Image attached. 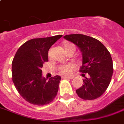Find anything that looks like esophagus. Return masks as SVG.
Wrapping results in <instances>:
<instances>
[{"label": "esophagus", "mask_w": 124, "mask_h": 124, "mask_svg": "<svg viewBox=\"0 0 124 124\" xmlns=\"http://www.w3.org/2000/svg\"><path fill=\"white\" fill-rule=\"evenodd\" d=\"M73 77H65V76L62 77V78L63 79H73Z\"/></svg>", "instance_id": "1"}]
</instances>
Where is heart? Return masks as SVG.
Segmentation results:
<instances>
[{
  "label": "heart",
  "instance_id": "1",
  "mask_svg": "<svg viewBox=\"0 0 124 124\" xmlns=\"http://www.w3.org/2000/svg\"><path fill=\"white\" fill-rule=\"evenodd\" d=\"M70 48H73L75 50V46L73 44H68L66 46V49ZM74 68H75V65L73 64L69 63V64H64V65H61L59 66L58 68V71L62 75H69L72 73Z\"/></svg>",
  "mask_w": 124,
  "mask_h": 124
}]
</instances>
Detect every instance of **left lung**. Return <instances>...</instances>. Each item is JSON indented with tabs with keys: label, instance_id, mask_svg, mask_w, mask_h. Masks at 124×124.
<instances>
[{
	"label": "left lung",
	"instance_id": "8db88e82",
	"mask_svg": "<svg viewBox=\"0 0 124 124\" xmlns=\"http://www.w3.org/2000/svg\"><path fill=\"white\" fill-rule=\"evenodd\" d=\"M64 38L77 45L82 53V65L80 72L85 79L83 80L82 86L76 90L77 94L85 100L99 98L109 86L113 73L110 53L99 40L91 37L71 34Z\"/></svg>",
	"mask_w": 124,
	"mask_h": 124
}]
</instances>
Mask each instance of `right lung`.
Instances as JSON below:
<instances>
[{
    "instance_id": "add662e5",
    "label": "right lung",
    "mask_w": 124,
    "mask_h": 124,
    "mask_svg": "<svg viewBox=\"0 0 124 124\" xmlns=\"http://www.w3.org/2000/svg\"><path fill=\"white\" fill-rule=\"evenodd\" d=\"M62 35L33 39L18 48L12 62V80L20 96L29 103L45 106L56 97L61 78L47 80L42 77L43 64L48 61V51Z\"/></svg>"
}]
</instances>
